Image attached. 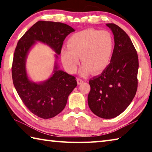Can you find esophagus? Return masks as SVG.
<instances>
[{
	"instance_id": "34e87169",
	"label": "esophagus",
	"mask_w": 152,
	"mask_h": 152,
	"mask_svg": "<svg viewBox=\"0 0 152 152\" xmlns=\"http://www.w3.org/2000/svg\"><path fill=\"white\" fill-rule=\"evenodd\" d=\"M83 80H82V79H80V78H77V83H78V85H80V84H81L82 83H83Z\"/></svg>"
}]
</instances>
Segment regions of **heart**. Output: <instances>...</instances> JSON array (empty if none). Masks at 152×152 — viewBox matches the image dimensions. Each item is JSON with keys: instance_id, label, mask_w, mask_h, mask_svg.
Segmentation results:
<instances>
[{"instance_id": "b5f03b06", "label": "heart", "mask_w": 152, "mask_h": 152, "mask_svg": "<svg viewBox=\"0 0 152 152\" xmlns=\"http://www.w3.org/2000/svg\"><path fill=\"white\" fill-rule=\"evenodd\" d=\"M68 48L61 50V59L64 67L75 72L79 58L83 64L80 73L86 75L102 72L108 66L113 53L114 41L106 31L87 29L71 35L67 41Z\"/></svg>"}]
</instances>
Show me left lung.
Here are the masks:
<instances>
[{
  "mask_svg": "<svg viewBox=\"0 0 152 152\" xmlns=\"http://www.w3.org/2000/svg\"><path fill=\"white\" fill-rule=\"evenodd\" d=\"M114 35L115 47L110 64L102 74L89 81V107L103 118H115L125 110L138 88L137 51L126 32L115 23H107Z\"/></svg>",
  "mask_w": 152,
  "mask_h": 152,
  "instance_id": "obj_1",
  "label": "left lung"
}]
</instances>
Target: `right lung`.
I'll return each mask as SVG.
<instances>
[{
	"label": "right lung",
	"instance_id": "obj_1",
	"mask_svg": "<svg viewBox=\"0 0 152 152\" xmlns=\"http://www.w3.org/2000/svg\"><path fill=\"white\" fill-rule=\"evenodd\" d=\"M74 31L63 23L38 21L18 42L12 65L13 84L26 107L39 117L47 119L60 113L77 82L74 76L57 70L56 64L53 75L46 82L41 84L31 82L26 71L27 53L38 41L47 44L60 55L65 38Z\"/></svg>",
	"mask_w": 152,
	"mask_h": 152
}]
</instances>
